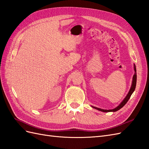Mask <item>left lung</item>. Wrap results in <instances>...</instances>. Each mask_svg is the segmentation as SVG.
<instances>
[{
	"label": "left lung",
	"instance_id": "8db88e82",
	"mask_svg": "<svg viewBox=\"0 0 149 149\" xmlns=\"http://www.w3.org/2000/svg\"><path fill=\"white\" fill-rule=\"evenodd\" d=\"M134 70H135V74H134V75H133V81H132V86H131V88H130V89L129 93L127 95V96H126V97L124 99V100L121 102V104L119 106H117L116 108H114L113 109H109V110L102 109L101 108L94 107V106H92V107L95 108V109H97V110H99V111H102V112H111V111L115 112V111H118V110L120 109L122 107H123V106L125 105V104L127 103V102H128V101L129 100V99H130V97L132 93H133V91H134L135 89L136 83V67H135V65H134Z\"/></svg>",
	"mask_w": 149,
	"mask_h": 149
}]
</instances>
